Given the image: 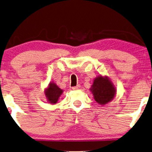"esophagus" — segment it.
I'll use <instances>...</instances> for the list:
<instances>
[{
	"instance_id": "1",
	"label": "esophagus",
	"mask_w": 152,
	"mask_h": 152,
	"mask_svg": "<svg viewBox=\"0 0 152 152\" xmlns=\"http://www.w3.org/2000/svg\"><path fill=\"white\" fill-rule=\"evenodd\" d=\"M72 90H79V89H80V85H77V86H75V87H72Z\"/></svg>"
}]
</instances>
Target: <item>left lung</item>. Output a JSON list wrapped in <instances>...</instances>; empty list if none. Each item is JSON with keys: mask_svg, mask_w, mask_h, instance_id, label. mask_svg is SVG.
I'll return each mask as SVG.
<instances>
[{"mask_svg": "<svg viewBox=\"0 0 152 152\" xmlns=\"http://www.w3.org/2000/svg\"><path fill=\"white\" fill-rule=\"evenodd\" d=\"M90 91L98 104L104 105L111 102L116 95V87L107 76L99 75L94 78Z\"/></svg>", "mask_w": 152, "mask_h": 152, "instance_id": "1", "label": "left lung"}]
</instances>
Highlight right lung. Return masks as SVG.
I'll use <instances>...</instances> for the list:
<instances>
[{
    "label": "right lung",
    "mask_w": 152,
    "mask_h": 152,
    "mask_svg": "<svg viewBox=\"0 0 152 152\" xmlns=\"http://www.w3.org/2000/svg\"><path fill=\"white\" fill-rule=\"evenodd\" d=\"M45 95L47 101L50 104H55L58 102L59 98L63 92L58 85L54 83H50L47 88L45 90Z\"/></svg>",
    "instance_id": "add662e5"
}]
</instances>
